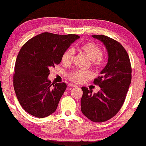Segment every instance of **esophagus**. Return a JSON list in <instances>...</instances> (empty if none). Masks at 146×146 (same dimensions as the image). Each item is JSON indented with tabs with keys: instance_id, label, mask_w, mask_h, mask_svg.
I'll return each instance as SVG.
<instances>
[{
	"instance_id": "esophagus-1",
	"label": "esophagus",
	"mask_w": 146,
	"mask_h": 146,
	"mask_svg": "<svg viewBox=\"0 0 146 146\" xmlns=\"http://www.w3.org/2000/svg\"><path fill=\"white\" fill-rule=\"evenodd\" d=\"M69 86H70V87H72V88L77 87V86L75 85V84H69Z\"/></svg>"
}]
</instances>
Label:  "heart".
I'll return each mask as SVG.
<instances>
[{
    "instance_id": "1",
    "label": "heart",
    "mask_w": 146,
    "mask_h": 146,
    "mask_svg": "<svg viewBox=\"0 0 146 146\" xmlns=\"http://www.w3.org/2000/svg\"><path fill=\"white\" fill-rule=\"evenodd\" d=\"M80 50L83 52L89 59L92 60V64L96 68H101L103 66L105 63V59L103 57L102 54V49L96 43L92 42H88L82 44L80 47ZM74 52L72 48L66 50L63 54L62 61L65 65H70L72 62ZM92 76V74L89 71H75L70 76V79L72 81L80 83L84 82L86 78Z\"/></svg>"
}]
</instances>
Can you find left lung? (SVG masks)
I'll return each mask as SVG.
<instances>
[{"mask_svg": "<svg viewBox=\"0 0 146 146\" xmlns=\"http://www.w3.org/2000/svg\"><path fill=\"white\" fill-rule=\"evenodd\" d=\"M106 48L108 61L101 71V76L94 80L101 90L93 91L82 87L81 111L93 122H102L113 118L121 108L132 80V68L128 54L121 44L103 35H92Z\"/></svg>", "mask_w": 146, "mask_h": 146, "instance_id": "left-lung-1", "label": "left lung"}]
</instances>
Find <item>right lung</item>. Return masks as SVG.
Wrapping results in <instances>:
<instances>
[{"instance_id":"1","label":"right lung","mask_w":146,"mask_h":146,"mask_svg":"<svg viewBox=\"0 0 146 146\" xmlns=\"http://www.w3.org/2000/svg\"><path fill=\"white\" fill-rule=\"evenodd\" d=\"M79 38L75 34L45 32L31 38L21 48L13 83L19 103L27 113L44 118L56 111L66 84H51L49 69L60 64L64 52Z\"/></svg>"}]
</instances>
